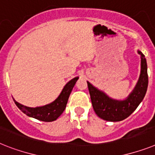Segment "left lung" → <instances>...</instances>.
I'll return each mask as SVG.
<instances>
[{"label": "left lung", "instance_id": "1", "mask_svg": "<svg viewBox=\"0 0 155 155\" xmlns=\"http://www.w3.org/2000/svg\"><path fill=\"white\" fill-rule=\"evenodd\" d=\"M141 71L138 82L128 97L124 100H116L87 81L93 108L96 114L104 120L117 122L127 118L137 108L146 95L148 86L147 64L145 56L140 51Z\"/></svg>", "mask_w": 155, "mask_h": 155}]
</instances>
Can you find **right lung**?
I'll use <instances>...</instances> for the list:
<instances>
[{
  "instance_id": "obj_1",
  "label": "right lung",
  "mask_w": 155,
  "mask_h": 155,
  "mask_svg": "<svg viewBox=\"0 0 155 155\" xmlns=\"http://www.w3.org/2000/svg\"><path fill=\"white\" fill-rule=\"evenodd\" d=\"M78 78V77H76L66 83L59 96L53 102L46 105L31 108L20 104L15 99H13V101L18 108L29 117H32L44 122H52L56 120L64 112L70 93Z\"/></svg>"
}]
</instances>
